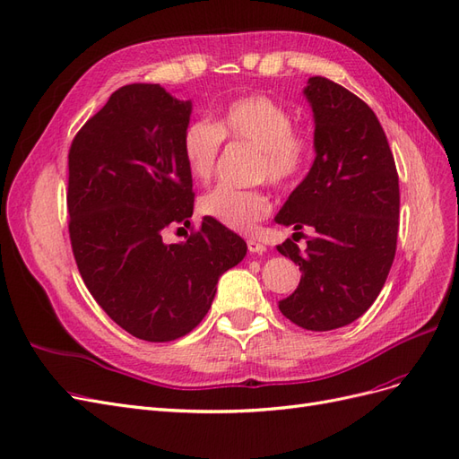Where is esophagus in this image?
Instances as JSON below:
<instances>
[{"instance_id": "obj_1", "label": "esophagus", "mask_w": 459, "mask_h": 459, "mask_svg": "<svg viewBox=\"0 0 459 459\" xmlns=\"http://www.w3.org/2000/svg\"><path fill=\"white\" fill-rule=\"evenodd\" d=\"M247 247H248V251L255 253V255H260V253L266 251V245L260 243V241L255 239V238H248V239H247Z\"/></svg>"}]
</instances>
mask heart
Returning <instances> with one entry per match:
<instances>
[{"label":"heart","mask_w":459,"mask_h":459,"mask_svg":"<svg viewBox=\"0 0 459 459\" xmlns=\"http://www.w3.org/2000/svg\"><path fill=\"white\" fill-rule=\"evenodd\" d=\"M224 137L256 147V178L277 187L293 184L312 157L310 135L293 128V115L287 107L268 95H245L221 108L216 124L193 120L184 130V159L189 174L199 182L214 174ZM199 211L233 231L251 233L270 216L272 199L262 189L221 184L204 193Z\"/></svg>","instance_id":"b5f03b06"}]
</instances>
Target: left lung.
Masks as SVG:
<instances>
[{"label": "left lung", "instance_id": "1", "mask_svg": "<svg viewBox=\"0 0 459 459\" xmlns=\"http://www.w3.org/2000/svg\"><path fill=\"white\" fill-rule=\"evenodd\" d=\"M304 95L314 113L316 159L275 221L312 227L300 252L292 239L277 245L302 272L281 314L308 331L352 324L379 297L393 266L400 189L394 157L373 110L358 95L312 76Z\"/></svg>", "mask_w": 459, "mask_h": 459}]
</instances>
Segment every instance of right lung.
Returning a JSON list of instances; mask_svg holds the SVG:
<instances>
[{
  "mask_svg": "<svg viewBox=\"0 0 459 459\" xmlns=\"http://www.w3.org/2000/svg\"><path fill=\"white\" fill-rule=\"evenodd\" d=\"M191 101L159 84H128L108 97L68 151V233L91 297L130 335L169 342L195 329L220 275L238 266L247 243L204 216L187 241L193 179L182 152Z\"/></svg>",
  "mask_w": 459,
  "mask_h": 459,
  "instance_id": "1",
  "label": "right lung"
}]
</instances>
